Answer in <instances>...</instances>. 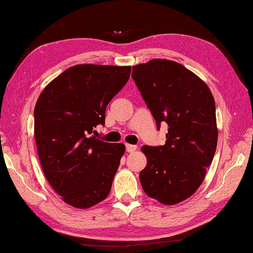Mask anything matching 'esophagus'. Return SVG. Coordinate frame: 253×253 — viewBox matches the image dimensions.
<instances>
[{
  "mask_svg": "<svg viewBox=\"0 0 253 253\" xmlns=\"http://www.w3.org/2000/svg\"><path fill=\"white\" fill-rule=\"evenodd\" d=\"M126 148L127 153H133L136 149L135 145H131V144H126Z\"/></svg>",
  "mask_w": 253,
  "mask_h": 253,
  "instance_id": "34e87169",
  "label": "esophagus"
}]
</instances>
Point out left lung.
<instances>
[{
	"label": "left lung",
	"mask_w": 253,
	"mask_h": 253,
	"mask_svg": "<svg viewBox=\"0 0 253 253\" xmlns=\"http://www.w3.org/2000/svg\"><path fill=\"white\" fill-rule=\"evenodd\" d=\"M132 77L156 121L167 123L166 143L142 147L147 165L142 188L163 204L182 202L203 182L217 146L215 100L204 82L174 61L154 59Z\"/></svg>",
	"instance_id": "8db88e82"
}]
</instances>
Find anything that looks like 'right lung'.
Segmentation results:
<instances>
[{"instance_id": "1", "label": "right lung", "mask_w": 253, "mask_h": 253, "mask_svg": "<svg viewBox=\"0 0 253 253\" xmlns=\"http://www.w3.org/2000/svg\"><path fill=\"white\" fill-rule=\"evenodd\" d=\"M131 66L80 64L45 87L35 107L39 161L65 203L88 209L104 201L126 151L92 135L106 107L130 79Z\"/></svg>"}]
</instances>
